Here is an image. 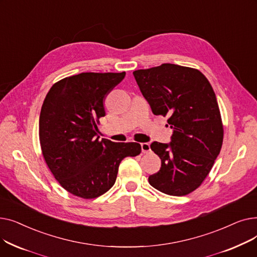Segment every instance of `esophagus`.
Wrapping results in <instances>:
<instances>
[{"label": "esophagus", "instance_id": "obj_1", "mask_svg": "<svg viewBox=\"0 0 257 257\" xmlns=\"http://www.w3.org/2000/svg\"><path fill=\"white\" fill-rule=\"evenodd\" d=\"M141 148H142V152L145 154H148L151 152V148H150V144L148 143H143L141 144Z\"/></svg>", "mask_w": 257, "mask_h": 257}]
</instances>
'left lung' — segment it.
Wrapping results in <instances>:
<instances>
[{"label": "left lung", "instance_id": "obj_1", "mask_svg": "<svg viewBox=\"0 0 257 257\" xmlns=\"http://www.w3.org/2000/svg\"><path fill=\"white\" fill-rule=\"evenodd\" d=\"M155 115H169L171 142H153L161 168L149 183L161 193L185 196L210 172L223 144V125L215 93L207 78L192 67L164 63L133 72Z\"/></svg>", "mask_w": 257, "mask_h": 257}]
</instances>
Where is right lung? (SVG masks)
<instances>
[{"instance_id":"obj_1","label":"right lung","mask_w":257,"mask_h":257,"mask_svg":"<svg viewBox=\"0 0 257 257\" xmlns=\"http://www.w3.org/2000/svg\"><path fill=\"white\" fill-rule=\"evenodd\" d=\"M126 73H81L54 84L39 115V141L46 163L60 185L83 198H97L113 186L120 161L137 156L138 143L98 137L103 101Z\"/></svg>"}]
</instances>
